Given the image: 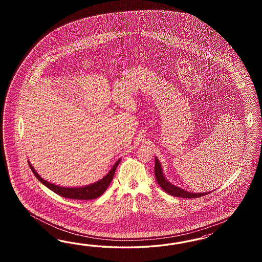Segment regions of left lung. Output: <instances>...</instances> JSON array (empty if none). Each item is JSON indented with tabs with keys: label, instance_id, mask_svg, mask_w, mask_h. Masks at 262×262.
<instances>
[{
	"label": "left lung",
	"instance_id": "8db88e82",
	"mask_svg": "<svg viewBox=\"0 0 262 262\" xmlns=\"http://www.w3.org/2000/svg\"><path fill=\"white\" fill-rule=\"evenodd\" d=\"M155 176H156V179H157V182L159 183V186L166 193L172 195V196H174V197L186 199L199 198V197L205 196V195H207V194L210 193V192H204V193L188 192V191L183 190L182 188L169 183L165 179L164 174H163L162 168H161L160 162H159L158 158L155 159Z\"/></svg>",
	"mask_w": 262,
	"mask_h": 262
}]
</instances>
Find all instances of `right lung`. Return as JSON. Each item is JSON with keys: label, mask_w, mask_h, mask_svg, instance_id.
Segmentation results:
<instances>
[{"label": "right lung", "mask_w": 262, "mask_h": 262, "mask_svg": "<svg viewBox=\"0 0 262 262\" xmlns=\"http://www.w3.org/2000/svg\"><path fill=\"white\" fill-rule=\"evenodd\" d=\"M120 161L121 159H118L116 161V163L111 168V171L106 174V176H104L102 180H100L99 182H96L95 183L81 186V187H62L59 185H56L54 183H50L47 181L43 180L39 174L36 173V171L32 166L30 161H29V165L32 169V173L36 177V179H38L40 183H43L49 189L54 191L57 195L64 198L74 199V200H93L102 196L103 192L106 190L111 181L113 180L115 170L118 166Z\"/></svg>", "instance_id": "right-lung-1"}]
</instances>
